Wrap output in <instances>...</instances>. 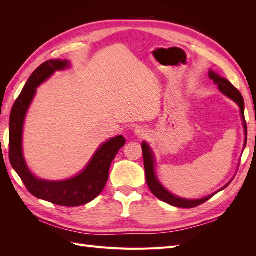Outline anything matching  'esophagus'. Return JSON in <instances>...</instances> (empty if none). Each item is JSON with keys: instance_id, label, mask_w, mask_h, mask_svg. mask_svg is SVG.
<instances>
[{"instance_id": "34e87169", "label": "esophagus", "mask_w": 256, "mask_h": 256, "mask_svg": "<svg viewBox=\"0 0 256 256\" xmlns=\"http://www.w3.org/2000/svg\"><path fill=\"white\" fill-rule=\"evenodd\" d=\"M145 132H146V130H145L144 128H142V127H138V128L134 130V134H136V136H145Z\"/></svg>"}]
</instances>
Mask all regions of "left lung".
Instances as JSON below:
<instances>
[{"label": "left lung", "mask_w": 256, "mask_h": 256, "mask_svg": "<svg viewBox=\"0 0 256 256\" xmlns=\"http://www.w3.org/2000/svg\"><path fill=\"white\" fill-rule=\"evenodd\" d=\"M209 79L212 80L214 83L219 88V90L223 92L224 95H226L230 99H233L234 102L239 106L240 112H242V118L244 120V132H246V142L244 146L246 144V122L244 120V102L242 95L240 94V92L228 80L221 78L220 76L214 74V72H209ZM142 150H143V159H144V168H145V175H146V182L147 184L152 191V194L158 198L159 200H164V202L175 206V207H180V208H193L196 207L200 204H204L206 200L212 198L214 194L209 196L207 198H200V200H184L177 198L173 196L172 193H170L166 189L162 187L161 184L158 182L156 175H154V154L150 148V146L147 145L145 142L142 144ZM230 184H228L226 187V188ZM222 188V189H224Z\"/></svg>", "instance_id": "8db88e82"}]
</instances>
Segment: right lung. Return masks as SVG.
I'll list each match as a JSON object with an SVG mask.
<instances>
[{"mask_svg":"<svg viewBox=\"0 0 256 256\" xmlns=\"http://www.w3.org/2000/svg\"><path fill=\"white\" fill-rule=\"evenodd\" d=\"M67 60L44 62L30 76L21 94L14 102L10 120V161L30 194L52 204L76 207L90 203L104 190L109 178V170L118 150L125 145L122 136H115L100 146L84 171L64 182L38 180L28 171L22 156V129L36 88L56 72L68 67Z\"/></svg>","mask_w":256,"mask_h":256,"instance_id":"1","label":"right lung"}]
</instances>
